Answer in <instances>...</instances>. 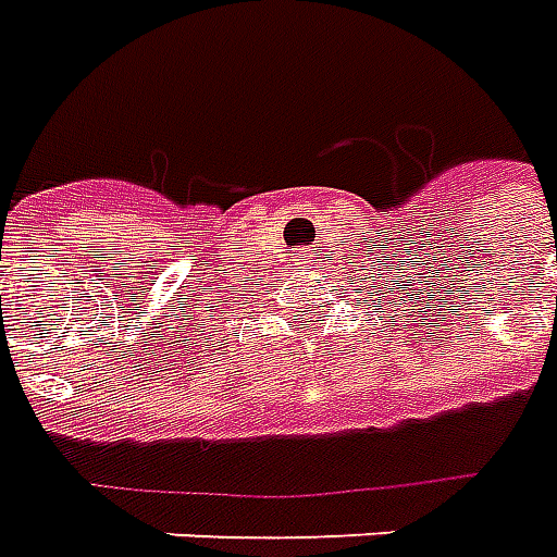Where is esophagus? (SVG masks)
Instances as JSON below:
<instances>
[{"label": "esophagus", "mask_w": 557, "mask_h": 557, "mask_svg": "<svg viewBox=\"0 0 557 557\" xmlns=\"http://www.w3.org/2000/svg\"><path fill=\"white\" fill-rule=\"evenodd\" d=\"M319 250H321V247H300V250H298L300 265L307 262V265L315 268V262H319Z\"/></svg>", "instance_id": "1"}]
</instances>
